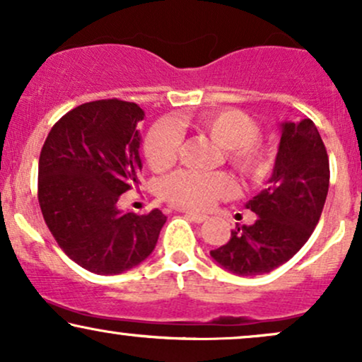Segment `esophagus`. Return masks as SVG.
I'll use <instances>...</instances> for the list:
<instances>
[{
  "mask_svg": "<svg viewBox=\"0 0 362 362\" xmlns=\"http://www.w3.org/2000/svg\"><path fill=\"white\" fill-rule=\"evenodd\" d=\"M182 213H185L187 218H190L192 221L195 223H204L207 219L206 214H199V213H194V211H182Z\"/></svg>",
  "mask_w": 362,
  "mask_h": 362,
  "instance_id": "1",
  "label": "esophagus"
}]
</instances>
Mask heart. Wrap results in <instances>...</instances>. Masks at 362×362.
I'll list each match as a JSON object with an SVG mask.
<instances>
[{"instance_id":"heart-1","label":"heart","mask_w":362,"mask_h":362,"mask_svg":"<svg viewBox=\"0 0 362 362\" xmlns=\"http://www.w3.org/2000/svg\"><path fill=\"white\" fill-rule=\"evenodd\" d=\"M189 126L206 132L216 144L224 148L228 163L240 175L259 178L269 168V153L257 139L259 127L255 120L236 109L202 112L190 120ZM180 132L170 122H158L148 131L144 139V155L149 167L156 172L167 170L175 161ZM230 177L221 172L199 173L180 170L161 182V194L172 204L189 209H209L219 199L231 194Z\"/></svg>"}]
</instances>
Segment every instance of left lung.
Segmentation results:
<instances>
[{
  "label": "left lung",
  "instance_id": "obj_1",
  "mask_svg": "<svg viewBox=\"0 0 362 362\" xmlns=\"http://www.w3.org/2000/svg\"><path fill=\"white\" fill-rule=\"evenodd\" d=\"M281 141L267 187L245 204L257 214L230 242L211 250L236 276H260L286 264L308 242L322 216L330 168L325 144L310 119L279 124Z\"/></svg>",
  "mask_w": 362,
  "mask_h": 362
}]
</instances>
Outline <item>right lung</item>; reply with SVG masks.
I'll use <instances>...</instances> for the list:
<instances>
[{
	"instance_id": "add662e5",
	"label": "right lung",
	"mask_w": 362,
	"mask_h": 362,
	"mask_svg": "<svg viewBox=\"0 0 362 362\" xmlns=\"http://www.w3.org/2000/svg\"><path fill=\"white\" fill-rule=\"evenodd\" d=\"M132 102L83 103L54 124L39 158V204L66 255L86 271H131L155 250L167 216L122 213L119 197L138 184L143 168Z\"/></svg>"
}]
</instances>
